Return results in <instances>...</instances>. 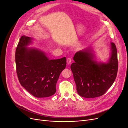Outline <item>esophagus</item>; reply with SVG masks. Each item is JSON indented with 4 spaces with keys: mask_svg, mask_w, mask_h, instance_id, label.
Returning a JSON list of instances; mask_svg holds the SVG:
<instances>
[{
    "mask_svg": "<svg viewBox=\"0 0 128 128\" xmlns=\"http://www.w3.org/2000/svg\"><path fill=\"white\" fill-rule=\"evenodd\" d=\"M72 62V58H68L67 59V63L69 64H70Z\"/></svg>",
    "mask_w": 128,
    "mask_h": 128,
    "instance_id": "1",
    "label": "esophagus"
}]
</instances>
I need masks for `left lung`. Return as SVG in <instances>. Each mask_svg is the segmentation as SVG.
Masks as SVG:
<instances>
[{
	"label": "left lung",
	"instance_id": "obj_1",
	"mask_svg": "<svg viewBox=\"0 0 128 128\" xmlns=\"http://www.w3.org/2000/svg\"><path fill=\"white\" fill-rule=\"evenodd\" d=\"M111 56L108 63L98 64L93 60L90 49L76 53L70 68L78 94L86 98L102 96L113 84L118 70L116 46L111 42Z\"/></svg>",
	"mask_w": 128,
	"mask_h": 128
}]
</instances>
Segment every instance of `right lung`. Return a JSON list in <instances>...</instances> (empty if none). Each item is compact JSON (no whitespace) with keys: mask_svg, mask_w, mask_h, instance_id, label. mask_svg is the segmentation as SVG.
Instances as JSON below:
<instances>
[{"mask_svg":"<svg viewBox=\"0 0 128 128\" xmlns=\"http://www.w3.org/2000/svg\"><path fill=\"white\" fill-rule=\"evenodd\" d=\"M31 38L21 36L15 52L16 70L21 86L37 98L50 96L56 92L60 73L66 66V59L49 60L44 53L26 47Z\"/></svg>","mask_w":128,"mask_h":128,"instance_id":"1","label":"right lung"}]
</instances>
